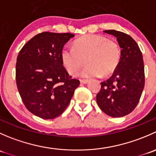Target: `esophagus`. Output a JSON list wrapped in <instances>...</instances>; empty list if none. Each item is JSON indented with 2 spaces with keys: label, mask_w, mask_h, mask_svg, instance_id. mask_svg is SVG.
<instances>
[{
  "label": "esophagus",
  "mask_w": 156,
  "mask_h": 156,
  "mask_svg": "<svg viewBox=\"0 0 156 156\" xmlns=\"http://www.w3.org/2000/svg\"><path fill=\"white\" fill-rule=\"evenodd\" d=\"M80 81H81V84H87V83L88 82V80H87V79H81V80H80Z\"/></svg>",
  "instance_id": "obj_1"
}]
</instances>
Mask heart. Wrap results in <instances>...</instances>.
<instances>
[{
	"mask_svg": "<svg viewBox=\"0 0 156 156\" xmlns=\"http://www.w3.org/2000/svg\"><path fill=\"white\" fill-rule=\"evenodd\" d=\"M122 51L119 44L98 34H87L73 43V48H64L61 51V61L72 76L78 75L84 66L83 77L112 75L120 63Z\"/></svg>",
	"mask_w": 156,
	"mask_h": 156,
	"instance_id": "obj_1",
	"label": "heart"
}]
</instances>
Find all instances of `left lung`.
Listing matches in <instances>:
<instances>
[{
    "mask_svg": "<svg viewBox=\"0 0 156 156\" xmlns=\"http://www.w3.org/2000/svg\"><path fill=\"white\" fill-rule=\"evenodd\" d=\"M104 32L116 37L122 58L113 75L100 83L97 102L108 115L123 117L136 108L142 95L145 85L144 59L137 44L130 35L115 30Z\"/></svg>",
    "mask_w": 156,
    "mask_h": 156,
    "instance_id": "8db88e82",
    "label": "left lung"
}]
</instances>
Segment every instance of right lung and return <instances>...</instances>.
<instances>
[{"instance_id":"1","label":"right lung","mask_w":156,"mask_h":156,"mask_svg":"<svg viewBox=\"0 0 156 156\" xmlns=\"http://www.w3.org/2000/svg\"><path fill=\"white\" fill-rule=\"evenodd\" d=\"M71 33L44 31L30 39L19 53L16 81L23 104L34 115L53 119L69 106L79 80L72 78L61 61Z\"/></svg>"}]
</instances>
